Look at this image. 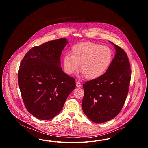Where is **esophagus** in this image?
<instances>
[{
  "label": "esophagus",
  "instance_id": "34e87169",
  "mask_svg": "<svg viewBox=\"0 0 148 148\" xmlns=\"http://www.w3.org/2000/svg\"><path fill=\"white\" fill-rule=\"evenodd\" d=\"M76 86L78 87V88H80V87H82V84L80 83V82H79V81H77L76 82Z\"/></svg>",
  "mask_w": 148,
  "mask_h": 148
}]
</instances>
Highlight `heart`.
I'll use <instances>...</instances> for the list:
<instances>
[{"mask_svg":"<svg viewBox=\"0 0 148 148\" xmlns=\"http://www.w3.org/2000/svg\"><path fill=\"white\" fill-rule=\"evenodd\" d=\"M113 57V51L108 47L89 42L78 43L72 47L71 55L66 54L64 56V71L73 74L81 65V71L85 77L94 80L106 73Z\"/></svg>","mask_w":148,"mask_h":148,"instance_id":"obj_1","label":"heart"}]
</instances>
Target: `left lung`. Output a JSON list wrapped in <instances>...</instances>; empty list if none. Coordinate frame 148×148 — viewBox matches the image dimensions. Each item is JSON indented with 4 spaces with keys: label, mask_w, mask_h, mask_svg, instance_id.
Segmentation results:
<instances>
[{
    "label": "left lung",
    "mask_w": 148,
    "mask_h": 148,
    "mask_svg": "<svg viewBox=\"0 0 148 148\" xmlns=\"http://www.w3.org/2000/svg\"><path fill=\"white\" fill-rule=\"evenodd\" d=\"M114 45L116 53L106 73L83 84L82 109L92 121L103 123L114 118L127 98L131 79L130 65L125 51Z\"/></svg>",
    "instance_id": "8db88e82"
}]
</instances>
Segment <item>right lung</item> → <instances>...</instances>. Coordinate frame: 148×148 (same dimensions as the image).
Returning a JSON list of instances; mask_svg holds the SVG:
<instances>
[{
  "instance_id": "obj_1",
  "label": "right lung",
  "mask_w": 148,
  "mask_h": 148,
  "mask_svg": "<svg viewBox=\"0 0 148 148\" xmlns=\"http://www.w3.org/2000/svg\"><path fill=\"white\" fill-rule=\"evenodd\" d=\"M68 42L59 39L35 46L24 56L18 72L21 97L29 113L50 120L60 113L75 88V80L60 67V56Z\"/></svg>"
}]
</instances>
